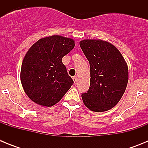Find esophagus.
<instances>
[{"instance_id":"obj_1","label":"esophagus","mask_w":148,"mask_h":148,"mask_svg":"<svg viewBox=\"0 0 148 148\" xmlns=\"http://www.w3.org/2000/svg\"><path fill=\"white\" fill-rule=\"evenodd\" d=\"M73 82H74V84H75V85H76V84H77V82H78V79H77V77L75 76V77H73Z\"/></svg>"}]
</instances>
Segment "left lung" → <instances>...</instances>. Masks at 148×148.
<instances>
[{"mask_svg":"<svg viewBox=\"0 0 148 148\" xmlns=\"http://www.w3.org/2000/svg\"><path fill=\"white\" fill-rule=\"evenodd\" d=\"M80 47L90 62V85L82 94L84 105L93 112H104L118 104L126 90L128 67L117 48L99 39L81 40Z\"/></svg>","mask_w":148,"mask_h":148,"instance_id":"obj_1","label":"left lung"}]
</instances>
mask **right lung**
<instances>
[{
  "mask_svg": "<svg viewBox=\"0 0 148 148\" xmlns=\"http://www.w3.org/2000/svg\"><path fill=\"white\" fill-rule=\"evenodd\" d=\"M74 47L73 38L54 35L39 39L27 51L22 61L21 82L35 104L52 107L73 85L61 59Z\"/></svg>",
  "mask_w": 148,
  "mask_h": 148,
  "instance_id": "add662e5",
  "label": "right lung"
}]
</instances>
